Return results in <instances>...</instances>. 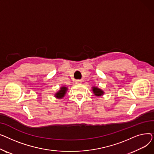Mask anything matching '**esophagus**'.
Returning a JSON list of instances; mask_svg holds the SVG:
<instances>
[{"label": "esophagus", "mask_w": 154, "mask_h": 154, "mask_svg": "<svg viewBox=\"0 0 154 154\" xmlns=\"http://www.w3.org/2000/svg\"><path fill=\"white\" fill-rule=\"evenodd\" d=\"M81 82H82V81H81V79H78V80L76 81V83L77 84H80V83H81Z\"/></svg>", "instance_id": "1"}]
</instances>
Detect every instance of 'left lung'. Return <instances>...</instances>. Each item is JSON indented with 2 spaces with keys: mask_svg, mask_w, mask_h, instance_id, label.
<instances>
[{
  "mask_svg": "<svg viewBox=\"0 0 154 154\" xmlns=\"http://www.w3.org/2000/svg\"><path fill=\"white\" fill-rule=\"evenodd\" d=\"M93 91L94 94L97 96H100L103 95V93H104V92L102 91L101 89H99L96 87H93Z\"/></svg>",
  "mask_w": 154,
  "mask_h": 154,
  "instance_id": "8db88e82",
  "label": "left lung"
}]
</instances>
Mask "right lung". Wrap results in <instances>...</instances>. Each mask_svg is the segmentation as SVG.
Here are the masks:
<instances>
[{"label": "right lung", "instance_id": "1", "mask_svg": "<svg viewBox=\"0 0 154 154\" xmlns=\"http://www.w3.org/2000/svg\"><path fill=\"white\" fill-rule=\"evenodd\" d=\"M66 91H67V88L63 86L60 88V90L55 94V96L57 98H62L63 97L65 96V94H66Z\"/></svg>", "mask_w": 154, "mask_h": 154}]
</instances>
